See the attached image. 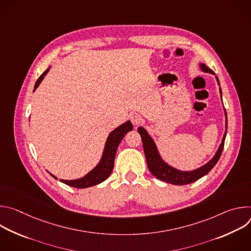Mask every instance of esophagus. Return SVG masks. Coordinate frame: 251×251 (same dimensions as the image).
<instances>
[{
	"label": "esophagus",
	"instance_id": "1",
	"mask_svg": "<svg viewBox=\"0 0 251 251\" xmlns=\"http://www.w3.org/2000/svg\"><path fill=\"white\" fill-rule=\"evenodd\" d=\"M131 122L133 123V125L138 126V125H140V124L143 122V118H142V116L139 115V114H133V115L131 116Z\"/></svg>",
	"mask_w": 251,
	"mask_h": 251
}]
</instances>
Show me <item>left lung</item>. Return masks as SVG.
Instances as JSON below:
<instances>
[{"mask_svg":"<svg viewBox=\"0 0 251 251\" xmlns=\"http://www.w3.org/2000/svg\"><path fill=\"white\" fill-rule=\"evenodd\" d=\"M201 67L203 71H205V73L213 74V71L210 68H208L206 65L201 64ZM217 79L219 81L218 77H217ZM219 84H220V82H219ZM221 95H222V90H221ZM226 128H227V121H226ZM138 132H139L142 142H143V149H144L147 165H148V168H149L151 174L163 182H167L172 185H177V186L188 185V184L198 181L199 178H201V176L206 175L214 166H216V164L218 163V161L220 160V158L222 156V153H223V150L225 147V140H226V132L223 142H222V144H221L217 154L214 155V157L206 165L202 166L201 168H200L198 170L192 171V172H180V171H177V170L170 167L169 165H167L166 163H164L162 161V159L160 158V156L158 154L154 141L148 135L147 131L144 128L139 127Z\"/></svg>","mask_w":251,"mask_h":251,"instance_id":"left-lung-1","label":"left lung"}]
</instances>
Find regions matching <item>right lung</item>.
Instances as JSON below:
<instances>
[{"label": "right lung", "instance_id": "right-lung-1", "mask_svg": "<svg viewBox=\"0 0 251 251\" xmlns=\"http://www.w3.org/2000/svg\"><path fill=\"white\" fill-rule=\"evenodd\" d=\"M48 71H49V69L46 70L45 73L38 78L37 82H35V84H34L33 90L37 89V87L42 82L43 78L45 77ZM132 130H133V125L130 121H127L126 123L120 125L118 128L113 130L109 134L108 139H107V141H106L103 157H102L99 165L97 167H95L85 176L78 178V180H75V181H65V180H59V181L67 186L77 188V189H84V188L92 187V186H95V185L100 184L103 181H105L106 178L110 176V174L113 170L116 151H117V148L120 144L121 140L123 139L125 134H127L128 132H130ZM52 176L54 178H56L54 176Z\"/></svg>", "mask_w": 251, "mask_h": 251}]
</instances>
